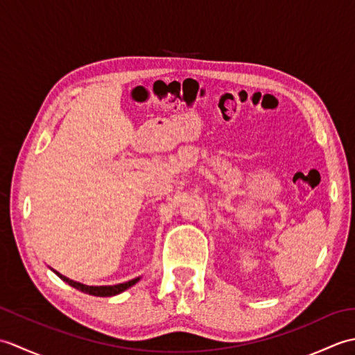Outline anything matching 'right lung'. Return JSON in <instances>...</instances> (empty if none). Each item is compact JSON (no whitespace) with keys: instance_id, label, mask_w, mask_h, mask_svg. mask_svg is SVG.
<instances>
[{"instance_id":"right-lung-1","label":"right lung","mask_w":355,"mask_h":355,"mask_svg":"<svg viewBox=\"0 0 355 355\" xmlns=\"http://www.w3.org/2000/svg\"><path fill=\"white\" fill-rule=\"evenodd\" d=\"M51 270H53V268H51ZM53 271H55V273H56L59 277H61L64 282L71 285L73 288H76V290H79V291H82V293L92 294V296H101V297H110V296H116V294L123 293L125 290L130 288V286L137 284V282L140 281V277H141V276H139V277H135V279H131V281L123 282V284H117V285H85V284H80V282L73 281V279L61 275V273H59V271H56V270H53Z\"/></svg>"}]
</instances>
